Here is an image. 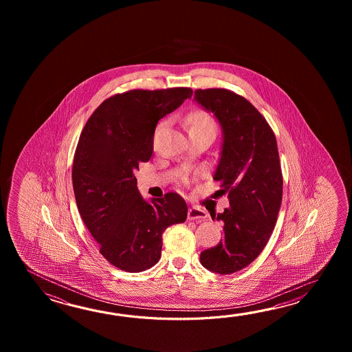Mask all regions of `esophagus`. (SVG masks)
Here are the masks:
<instances>
[{
  "label": "esophagus",
  "mask_w": 352,
  "mask_h": 352,
  "mask_svg": "<svg viewBox=\"0 0 352 352\" xmlns=\"http://www.w3.org/2000/svg\"><path fill=\"white\" fill-rule=\"evenodd\" d=\"M208 217V212L205 210L200 209V208H190L188 212H187V219L188 220H200V219H206Z\"/></svg>",
  "instance_id": "1"
}]
</instances>
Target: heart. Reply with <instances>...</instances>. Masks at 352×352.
I'll list each match as a JSON object with an SVG mask.
<instances>
[{
	"mask_svg": "<svg viewBox=\"0 0 352 352\" xmlns=\"http://www.w3.org/2000/svg\"><path fill=\"white\" fill-rule=\"evenodd\" d=\"M165 122L160 123L157 129H156V133H158L162 128L165 127ZM186 126L188 133L199 132V131H211V132L217 131L215 120L210 116L209 113L204 112V111H197V112L190 114L187 117Z\"/></svg>",
	"mask_w": 352,
	"mask_h": 352,
	"instance_id": "b5f03b06",
	"label": "heart"
}]
</instances>
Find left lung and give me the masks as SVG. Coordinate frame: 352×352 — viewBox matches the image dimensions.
Here are the masks:
<instances>
[{"instance_id": "8db88e82", "label": "left lung", "mask_w": 352, "mask_h": 352, "mask_svg": "<svg viewBox=\"0 0 352 352\" xmlns=\"http://www.w3.org/2000/svg\"><path fill=\"white\" fill-rule=\"evenodd\" d=\"M195 100L214 113L224 142L214 179L221 182L230 208L217 214L224 239L202 252L205 268L230 274L262 253L274 226L283 195V176L273 129L245 98L223 88L195 90Z\"/></svg>"}]
</instances>
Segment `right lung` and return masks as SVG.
I'll use <instances>...</instances> for the list:
<instances>
[{
    "label": "right lung",
    "instance_id": "obj_1",
    "mask_svg": "<svg viewBox=\"0 0 352 352\" xmlns=\"http://www.w3.org/2000/svg\"><path fill=\"white\" fill-rule=\"evenodd\" d=\"M191 88L128 90L105 99L82 128L72 179L82 221L99 253L129 273L160 261L162 232L187 217L185 200L175 192L144 201L135 170L148 162L158 120L191 98Z\"/></svg>",
    "mask_w": 352,
    "mask_h": 352
}]
</instances>
